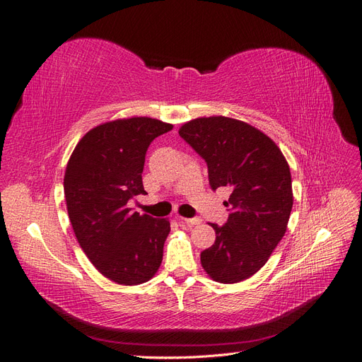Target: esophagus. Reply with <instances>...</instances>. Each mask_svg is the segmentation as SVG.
Segmentation results:
<instances>
[{
	"instance_id": "1",
	"label": "esophagus",
	"mask_w": 362,
	"mask_h": 362,
	"mask_svg": "<svg viewBox=\"0 0 362 362\" xmlns=\"http://www.w3.org/2000/svg\"><path fill=\"white\" fill-rule=\"evenodd\" d=\"M180 221L187 223V225H199L202 222L201 217H193V218H187V217H180Z\"/></svg>"
}]
</instances>
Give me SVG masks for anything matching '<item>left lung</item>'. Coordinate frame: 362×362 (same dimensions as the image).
Here are the masks:
<instances>
[{
	"mask_svg": "<svg viewBox=\"0 0 362 362\" xmlns=\"http://www.w3.org/2000/svg\"><path fill=\"white\" fill-rule=\"evenodd\" d=\"M180 136L206 161L211 189L229 187V217L211 223L216 240L201 254L206 275L221 284L250 278L266 264L287 231L293 208L290 166L267 134L243 120H189Z\"/></svg>",
	"mask_w": 362,
	"mask_h": 362,
	"instance_id": "obj_1",
	"label": "left lung"
}]
</instances>
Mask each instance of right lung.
<instances>
[{
	"instance_id": "right-lung-1",
	"label": "right lung",
	"mask_w": 362,
	"mask_h": 362,
	"mask_svg": "<svg viewBox=\"0 0 362 362\" xmlns=\"http://www.w3.org/2000/svg\"><path fill=\"white\" fill-rule=\"evenodd\" d=\"M172 124L127 117L92 128L76 144L64 172V199L76 240L103 276L139 286L156 275L169 218L139 214L128 206L145 194L141 172L151 141Z\"/></svg>"
}]
</instances>
